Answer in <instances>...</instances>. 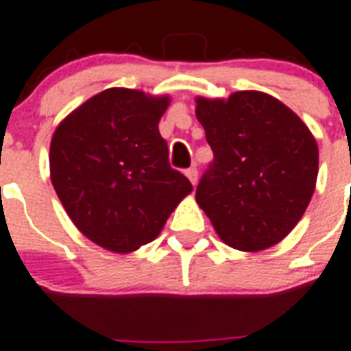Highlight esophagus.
<instances>
[{
    "mask_svg": "<svg viewBox=\"0 0 351 351\" xmlns=\"http://www.w3.org/2000/svg\"><path fill=\"white\" fill-rule=\"evenodd\" d=\"M185 176L189 178V182L193 185L198 184V169H196V167H189V169L185 171Z\"/></svg>",
    "mask_w": 351,
    "mask_h": 351,
    "instance_id": "1",
    "label": "esophagus"
}]
</instances>
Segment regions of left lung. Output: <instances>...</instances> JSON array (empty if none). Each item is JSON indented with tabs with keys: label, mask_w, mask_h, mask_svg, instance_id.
Listing matches in <instances>:
<instances>
[{
	"label": "left lung",
	"mask_w": 351,
	"mask_h": 351,
	"mask_svg": "<svg viewBox=\"0 0 351 351\" xmlns=\"http://www.w3.org/2000/svg\"><path fill=\"white\" fill-rule=\"evenodd\" d=\"M196 117L214 152L196 203L221 241L262 252L291 234L316 189L319 149L308 126L258 90L196 98Z\"/></svg>",
	"instance_id": "left-lung-1"
}]
</instances>
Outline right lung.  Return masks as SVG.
I'll use <instances>...</instances> for the list:
<instances>
[{"instance_id":"1","label":"right lung","mask_w":351,"mask_h":351,"mask_svg":"<svg viewBox=\"0 0 351 351\" xmlns=\"http://www.w3.org/2000/svg\"><path fill=\"white\" fill-rule=\"evenodd\" d=\"M169 96L112 87L57 126L49 176L67 216L89 241L132 253L157 239L193 185L171 169L158 121Z\"/></svg>"}]
</instances>
